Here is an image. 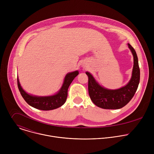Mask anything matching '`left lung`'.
Masks as SVG:
<instances>
[{
	"label": "left lung",
	"instance_id": "obj_1",
	"mask_svg": "<svg viewBox=\"0 0 154 154\" xmlns=\"http://www.w3.org/2000/svg\"><path fill=\"white\" fill-rule=\"evenodd\" d=\"M128 46L134 57V67L129 82L119 89L109 90L102 86L93 75L86 72L88 77V93L92 102L103 109H119L127 105L135 94L140 83V71L135 49L130 44Z\"/></svg>",
	"mask_w": 154,
	"mask_h": 154
}]
</instances>
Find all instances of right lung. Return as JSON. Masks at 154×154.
Masks as SVG:
<instances>
[{
	"label": "right lung",
	"mask_w": 154,
	"mask_h": 154,
	"mask_svg": "<svg viewBox=\"0 0 154 154\" xmlns=\"http://www.w3.org/2000/svg\"><path fill=\"white\" fill-rule=\"evenodd\" d=\"M79 74V71L69 72L66 75L60 90L55 94L48 96H38L28 94L20 86L17 77V86L21 96L30 106L41 110H52L62 106L66 100L69 85Z\"/></svg>",
	"instance_id": "right-lung-1"
}]
</instances>
